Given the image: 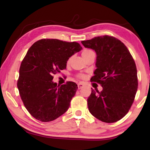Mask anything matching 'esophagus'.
Wrapping results in <instances>:
<instances>
[{
    "instance_id": "1",
    "label": "esophagus",
    "mask_w": 150,
    "mask_h": 150,
    "mask_svg": "<svg viewBox=\"0 0 150 150\" xmlns=\"http://www.w3.org/2000/svg\"><path fill=\"white\" fill-rule=\"evenodd\" d=\"M78 88L79 89H81V88H83V87H84V85L83 84V83H78Z\"/></svg>"
}]
</instances>
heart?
I'll list each match as a JSON object with an SVG mask.
<instances>
[{
    "label": "heart",
    "instance_id": "1",
    "mask_svg": "<svg viewBox=\"0 0 150 150\" xmlns=\"http://www.w3.org/2000/svg\"><path fill=\"white\" fill-rule=\"evenodd\" d=\"M93 52L92 50H85L83 51L82 55H83V57H84L85 56H86V55L90 54H91V53H93ZM70 61H71V58H70V59H68L67 63H69Z\"/></svg>",
    "mask_w": 150,
    "mask_h": 150
}]
</instances>
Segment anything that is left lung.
Here are the masks:
<instances>
[{
  "label": "left lung",
  "instance_id": "1",
  "mask_svg": "<svg viewBox=\"0 0 150 150\" xmlns=\"http://www.w3.org/2000/svg\"><path fill=\"white\" fill-rule=\"evenodd\" d=\"M81 43L96 52V69L91 81L103 87L100 92L92 89L87 99L88 110L104 122L120 120L130 110L138 90L133 57L126 45L112 36L96 37Z\"/></svg>",
  "mask_w": 150,
  "mask_h": 150
}]
</instances>
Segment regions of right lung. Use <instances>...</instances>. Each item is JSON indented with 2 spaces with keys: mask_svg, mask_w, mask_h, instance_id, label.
Wrapping results in <instances>:
<instances>
[{
  "mask_svg": "<svg viewBox=\"0 0 150 150\" xmlns=\"http://www.w3.org/2000/svg\"><path fill=\"white\" fill-rule=\"evenodd\" d=\"M82 50L77 42L43 39L35 42L22 62L17 87L30 115L42 122H50L68 110L78 87L69 81L59 86L54 75L66 69L69 57Z\"/></svg>",
  "mask_w": 150,
  "mask_h": 150,
  "instance_id": "obj_1",
  "label": "right lung"
}]
</instances>
